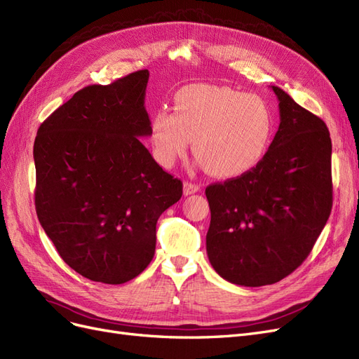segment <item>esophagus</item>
Masks as SVG:
<instances>
[{"instance_id": "esophagus-1", "label": "esophagus", "mask_w": 359, "mask_h": 359, "mask_svg": "<svg viewBox=\"0 0 359 359\" xmlns=\"http://www.w3.org/2000/svg\"><path fill=\"white\" fill-rule=\"evenodd\" d=\"M198 191H200V184L192 183V182H184L183 183V194L184 195H191V194H195Z\"/></svg>"}]
</instances>
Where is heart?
<instances>
[{"label":"heart","mask_w":359,"mask_h":359,"mask_svg":"<svg viewBox=\"0 0 359 359\" xmlns=\"http://www.w3.org/2000/svg\"><path fill=\"white\" fill-rule=\"evenodd\" d=\"M274 133L270 106L228 86L191 85L175 97V114L159 110L150 121L154 154L164 167L192 152L210 176L231 179L255 168Z\"/></svg>","instance_id":"heart-1"}]
</instances>
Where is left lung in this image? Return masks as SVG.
<instances>
[{"instance_id": "8db88e82", "label": "left lung", "mask_w": 359, "mask_h": 359, "mask_svg": "<svg viewBox=\"0 0 359 359\" xmlns=\"http://www.w3.org/2000/svg\"><path fill=\"white\" fill-rule=\"evenodd\" d=\"M280 125L261 163L205 188L210 226L205 249L215 271L241 286L282 280L303 264L332 207L331 138L325 122L286 92Z\"/></svg>"}]
</instances>
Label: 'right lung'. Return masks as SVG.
<instances>
[{
	"label": "right lung",
	"mask_w": 359,
	"mask_h": 359,
	"mask_svg": "<svg viewBox=\"0 0 359 359\" xmlns=\"http://www.w3.org/2000/svg\"><path fill=\"white\" fill-rule=\"evenodd\" d=\"M149 72L90 85L46 119L34 142L36 210L64 262L94 282L121 285L152 261L156 222L183 184L142 137Z\"/></svg>",
	"instance_id": "1"
}]
</instances>
